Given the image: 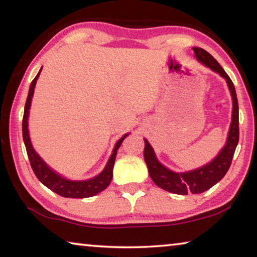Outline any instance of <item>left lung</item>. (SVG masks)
<instances>
[{"mask_svg":"<svg viewBox=\"0 0 257 257\" xmlns=\"http://www.w3.org/2000/svg\"><path fill=\"white\" fill-rule=\"evenodd\" d=\"M193 50L199 62H202L204 66L212 69L213 71L217 72L221 77H223L227 80L233 103L232 121L231 124H230L227 144H225L222 151L220 152V154L211 163L205 165V167H202L189 172L177 173L165 168L155 158L153 149H152L150 143L145 139L144 159L147 169H149L151 179L160 188L178 195L204 193V191L210 189L216 182L222 179L225 173L228 172L230 165H231L234 151H236L239 141L238 99L233 82L227 75V72L223 70V68L220 66L219 62L208 52L201 49V47H194Z\"/></svg>","mask_w":257,"mask_h":257,"instance_id":"8db88e82","label":"left lung"}]
</instances>
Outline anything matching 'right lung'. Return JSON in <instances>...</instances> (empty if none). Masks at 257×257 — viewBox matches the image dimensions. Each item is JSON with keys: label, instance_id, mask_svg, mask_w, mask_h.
<instances>
[{"label": "right lung", "instance_id": "right-lung-1", "mask_svg": "<svg viewBox=\"0 0 257 257\" xmlns=\"http://www.w3.org/2000/svg\"><path fill=\"white\" fill-rule=\"evenodd\" d=\"M41 71L38 72V75L35 77V79L32 81V85H30L27 101H26V104H25V112H24V118H23L24 143H25L26 151H27V155H28L30 165H32L33 171L43 185H45L47 188L53 190L54 193L60 195V196L68 197V198H85V197L94 196V195L101 193L102 190L105 189L106 187L110 185L113 177V165H114L116 151H118L120 145L122 144L123 139L128 136V134L124 135L121 139H119L118 143H116L114 146V149H113V153L111 155L110 160H108L106 167L104 168V170L99 173L97 177L93 178V179L84 180V181H71V180L64 179L63 177L59 176L58 173H55L53 170H51L44 161L40 158V155L34 151L32 142H30V138H29V134H28L29 108H30V104H32V97L34 95L35 85H36L37 78L40 76Z\"/></svg>", "mask_w": 257, "mask_h": 257}]
</instances>
